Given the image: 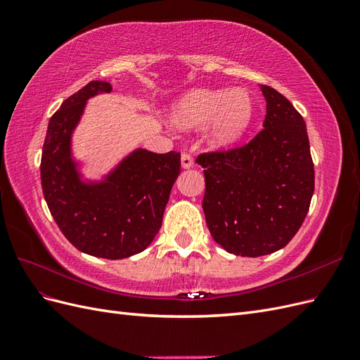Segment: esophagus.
Instances as JSON below:
<instances>
[{
	"label": "esophagus",
	"instance_id": "esophagus-1",
	"mask_svg": "<svg viewBox=\"0 0 360 360\" xmlns=\"http://www.w3.org/2000/svg\"><path fill=\"white\" fill-rule=\"evenodd\" d=\"M181 167L183 168H192L193 167V158L189 153L181 155Z\"/></svg>",
	"mask_w": 360,
	"mask_h": 360
}]
</instances>
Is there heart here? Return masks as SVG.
Instances as JSON below:
<instances>
[{
    "label": "heart",
    "instance_id": "1",
    "mask_svg": "<svg viewBox=\"0 0 360 360\" xmlns=\"http://www.w3.org/2000/svg\"><path fill=\"white\" fill-rule=\"evenodd\" d=\"M252 97L245 89L193 90L177 103L172 123L191 127L212 120L207 139L213 147L234 146L246 134L252 122Z\"/></svg>",
    "mask_w": 360,
    "mask_h": 360
}]
</instances>
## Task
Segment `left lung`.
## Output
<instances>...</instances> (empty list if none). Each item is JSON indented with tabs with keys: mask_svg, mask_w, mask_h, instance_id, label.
Segmentation results:
<instances>
[{
	"mask_svg": "<svg viewBox=\"0 0 360 360\" xmlns=\"http://www.w3.org/2000/svg\"><path fill=\"white\" fill-rule=\"evenodd\" d=\"M263 130L248 144L197 158L204 168L202 210L216 243L261 257L288 245L314 193V162L303 117L285 96L261 85Z\"/></svg>",
	"mask_w": 360,
	"mask_h": 360,
	"instance_id": "obj_1",
	"label": "left lung"
}]
</instances>
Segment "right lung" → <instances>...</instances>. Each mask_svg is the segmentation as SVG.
Listing matches in <instances>:
<instances>
[{"mask_svg": "<svg viewBox=\"0 0 360 360\" xmlns=\"http://www.w3.org/2000/svg\"><path fill=\"white\" fill-rule=\"evenodd\" d=\"M105 81H91L63 102L49 120L43 144L40 179L49 212L64 237L81 252L108 259L144 250L160 230L180 153L138 148L103 181L85 183L73 162L70 139L86 101L110 93Z\"/></svg>", "mask_w": 360, "mask_h": 360, "instance_id": "add662e5", "label": "right lung"}]
</instances>
